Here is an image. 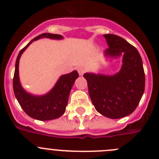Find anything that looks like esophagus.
I'll return each mask as SVG.
<instances>
[{"mask_svg": "<svg viewBox=\"0 0 159 159\" xmlns=\"http://www.w3.org/2000/svg\"><path fill=\"white\" fill-rule=\"evenodd\" d=\"M77 71H78V72L80 75H84V73L85 72V68H84L83 67H79L78 68H77Z\"/></svg>", "mask_w": 159, "mask_h": 159, "instance_id": "1", "label": "esophagus"}]
</instances>
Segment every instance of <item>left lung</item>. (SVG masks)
<instances>
[{"label": "left lung", "mask_w": 159, "mask_h": 159, "mask_svg": "<svg viewBox=\"0 0 159 159\" xmlns=\"http://www.w3.org/2000/svg\"><path fill=\"white\" fill-rule=\"evenodd\" d=\"M108 44L105 56L123 55L121 69L114 75L85 73L90 98L95 110L110 119H120L134 111L145 90L143 60L137 49L123 38L103 35Z\"/></svg>", "instance_id": "8db88e82"}]
</instances>
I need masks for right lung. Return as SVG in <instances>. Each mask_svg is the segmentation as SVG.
Instances as JSON below:
<instances>
[{"instance_id":"right-lung-1","label":"right lung","mask_w":159,"mask_h":159,"mask_svg":"<svg viewBox=\"0 0 159 159\" xmlns=\"http://www.w3.org/2000/svg\"><path fill=\"white\" fill-rule=\"evenodd\" d=\"M40 38L63 39L61 35L43 33L32 39L27 45L20 51L16 60L13 76V92L24 111L31 118L40 121H47L60 117L65 112L68 97L75 80L79 77L76 71L61 75L54 88L48 94L40 96L32 95L23 89L19 80V60L22 53L32 42Z\"/></svg>"}]
</instances>
